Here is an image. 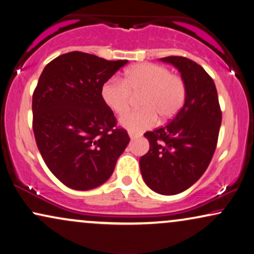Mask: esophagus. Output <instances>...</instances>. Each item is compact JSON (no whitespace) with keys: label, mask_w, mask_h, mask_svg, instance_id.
I'll list each match as a JSON object with an SVG mask.
<instances>
[{"label":"esophagus","mask_w":254,"mask_h":254,"mask_svg":"<svg viewBox=\"0 0 254 254\" xmlns=\"http://www.w3.org/2000/svg\"><path fill=\"white\" fill-rule=\"evenodd\" d=\"M129 136H130L131 139H134V138H138V137H139L140 134H139V133H134V132H131V131H130V132H129Z\"/></svg>","instance_id":"34e87169"}]
</instances>
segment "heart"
<instances>
[{
    "instance_id": "1",
    "label": "heart",
    "mask_w": 254,
    "mask_h": 254,
    "mask_svg": "<svg viewBox=\"0 0 254 254\" xmlns=\"http://www.w3.org/2000/svg\"><path fill=\"white\" fill-rule=\"evenodd\" d=\"M186 83L181 76L172 74L167 67L143 63L130 67L124 80L111 77L102 86V99L114 113L124 114L133 95H140V109L121 117L120 123L131 132H140L160 122L177 116L186 101Z\"/></svg>"
}]
</instances>
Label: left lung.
I'll return each mask as SVG.
<instances>
[{
  "label": "left lung",
  "instance_id": "left-lung-1",
  "mask_svg": "<svg viewBox=\"0 0 254 254\" xmlns=\"http://www.w3.org/2000/svg\"><path fill=\"white\" fill-rule=\"evenodd\" d=\"M186 83L184 107L164 127L145 132L150 150L139 159L145 184L161 195L188 189L210 164L218 140L222 111L214 80L202 66L185 57H166Z\"/></svg>",
  "mask_w": 254,
  "mask_h": 254
}]
</instances>
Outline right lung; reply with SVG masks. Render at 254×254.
<instances>
[{"mask_svg": "<svg viewBox=\"0 0 254 254\" xmlns=\"http://www.w3.org/2000/svg\"><path fill=\"white\" fill-rule=\"evenodd\" d=\"M127 60L68 52L47 64L32 95L33 133L46 166L75 190L111 177L130 141L102 99V86Z\"/></svg>", "mask_w": 254, "mask_h": 254, "instance_id": "1", "label": "right lung"}]
</instances>
